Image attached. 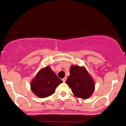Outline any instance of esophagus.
Listing matches in <instances>:
<instances>
[{"label": "esophagus", "mask_w": 126, "mask_h": 126, "mask_svg": "<svg viewBox=\"0 0 126 126\" xmlns=\"http://www.w3.org/2000/svg\"><path fill=\"white\" fill-rule=\"evenodd\" d=\"M66 79H67V78L65 77H64L63 79H62V80H63V82H65L66 80Z\"/></svg>", "instance_id": "1"}]
</instances>
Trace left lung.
I'll use <instances>...</instances> for the list:
<instances>
[{"label":"left lung","instance_id":"8db88e82","mask_svg":"<svg viewBox=\"0 0 126 126\" xmlns=\"http://www.w3.org/2000/svg\"><path fill=\"white\" fill-rule=\"evenodd\" d=\"M66 83L75 96L84 99L90 97L94 90L93 79L84 68L79 66H71Z\"/></svg>","mask_w":126,"mask_h":126}]
</instances>
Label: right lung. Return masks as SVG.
<instances>
[{"label":"right lung","mask_w":126,"mask_h":126,"mask_svg":"<svg viewBox=\"0 0 126 126\" xmlns=\"http://www.w3.org/2000/svg\"><path fill=\"white\" fill-rule=\"evenodd\" d=\"M62 82L50 67L47 66L38 72L30 86L32 91L36 96L44 98L53 94L56 88Z\"/></svg>","instance_id":"add662e5"}]
</instances>
